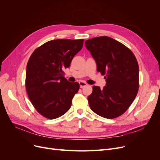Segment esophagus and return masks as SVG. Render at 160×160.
Here are the masks:
<instances>
[{"label":"esophagus","instance_id":"34e87169","mask_svg":"<svg viewBox=\"0 0 160 160\" xmlns=\"http://www.w3.org/2000/svg\"><path fill=\"white\" fill-rule=\"evenodd\" d=\"M79 83L81 88H83L84 87H86L87 85H88V83H85V82H83V81H79Z\"/></svg>","mask_w":160,"mask_h":160}]
</instances>
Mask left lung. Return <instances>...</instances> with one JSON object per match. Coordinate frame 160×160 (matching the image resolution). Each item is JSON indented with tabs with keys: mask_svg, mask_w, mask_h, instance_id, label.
<instances>
[{
	"mask_svg": "<svg viewBox=\"0 0 160 160\" xmlns=\"http://www.w3.org/2000/svg\"><path fill=\"white\" fill-rule=\"evenodd\" d=\"M95 60L97 71L106 81L103 89L93 87L88 96L89 107L96 114L114 119L123 114L136 97L139 66L132 51L122 43L107 37H98L85 42Z\"/></svg>",
	"mask_w": 160,
	"mask_h": 160,
	"instance_id": "1",
	"label": "left lung"
}]
</instances>
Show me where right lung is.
<instances>
[{
  "label": "right lung",
  "mask_w": 160,
  "mask_h": 160,
  "mask_svg": "<svg viewBox=\"0 0 160 160\" xmlns=\"http://www.w3.org/2000/svg\"><path fill=\"white\" fill-rule=\"evenodd\" d=\"M83 39H56L34 51L27 62L25 86L31 103L43 117L54 119L69 111L79 89L64 76L74 56L83 47Z\"/></svg>",
  "instance_id": "right-lung-1"
}]
</instances>
